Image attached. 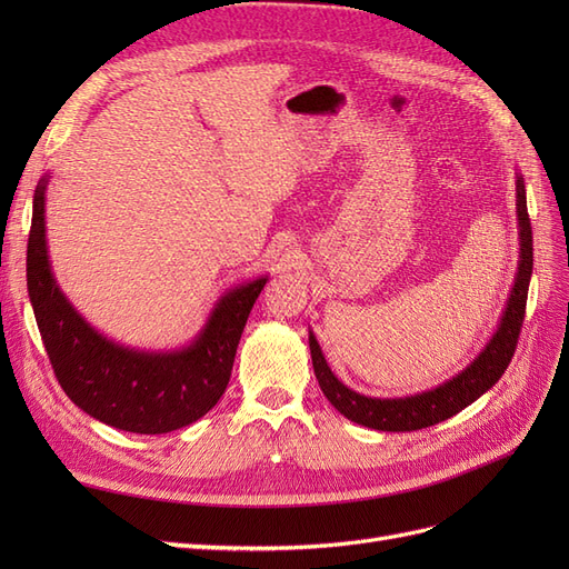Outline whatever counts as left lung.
Segmentation results:
<instances>
[{"mask_svg": "<svg viewBox=\"0 0 569 569\" xmlns=\"http://www.w3.org/2000/svg\"><path fill=\"white\" fill-rule=\"evenodd\" d=\"M515 192H518L520 263L518 274H515L512 291L508 297V306L503 311L501 325H498V330L493 332L487 347L481 349V353L472 363L462 372H458L453 380L416 396H406V399H372V396H363L349 389L347 385H341L330 370V366H327L313 332L308 335V347H311L318 385L327 396V401H330L343 418L370 429H380V432H412V429H422L453 418L456 412L468 408L481 393L489 391L498 380H501L515 349H518V337L525 320L527 291L533 266L531 222L527 213V192L522 176H518V182H515Z\"/></svg>", "mask_w": 569, "mask_h": 569, "instance_id": "left-lung-1", "label": "left lung"}]
</instances>
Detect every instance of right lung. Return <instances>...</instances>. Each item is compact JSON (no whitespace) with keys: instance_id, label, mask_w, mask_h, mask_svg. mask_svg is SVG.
<instances>
[{"instance_id":"add662e5","label":"right lung","mask_w":569,"mask_h":569,"mask_svg":"<svg viewBox=\"0 0 569 569\" xmlns=\"http://www.w3.org/2000/svg\"><path fill=\"white\" fill-rule=\"evenodd\" d=\"M44 189L47 176L32 199L28 295L61 389L94 420L132 435H166L197 422L230 382L239 337L268 278L226 291L199 337L180 351L120 347L76 311L51 274Z\"/></svg>"}]
</instances>
